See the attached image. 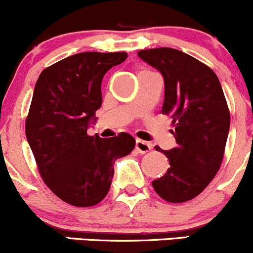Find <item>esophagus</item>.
I'll use <instances>...</instances> for the list:
<instances>
[{
    "label": "esophagus",
    "instance_id": "34e87169",
    "mask_svg": "<svg viewBox=\"0 0 253 253\" xmlns=\"http://www.w3.org/2000/svg\"><path fill=\"white\" fill-rule=\"evenodd\" d=\"M135 149H137L138 153L145 154L151 150V144L148 142H144V140L137 139V142H135Z\"/></svg>",
    "mask_w": 253,
    "mask_h": 253
}]
</instances>
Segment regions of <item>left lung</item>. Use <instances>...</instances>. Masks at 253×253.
I'll list each match as a JSON object with an SVG mask.
<instances>
[{
	"instance_id": "8db88e82",
	"label": "left lung",
	"mask_w": 253,
	"mask_h": 253,
	"mask_svg": "<svg viewBox=\"0 0 253 253\" xmlns=\"http://www.w3.org/2000/svg\"><path fill=\"white\" fill-rule=\"evenodd\" d=\"M138 57L160 71L165 82L162 114L169 116L175 148L162 151L169 171L153 187L169 203L191 200L219 169L230 126V114L216 74L182 50L143 49Z\"/></svg>"
}]
</instances>
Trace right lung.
Here are the masks:
<instances>
[{
  "label": "right lung",
  "instance_id": "obj_1",
  "mask_svg": "<svg viewBox=\"0 0 253 253\" xmlns=\"http://www.w3.org/2000/svg\"><path fill=\"white\" fill-rule=\"evenodd\" d=\"M126 52H84L40 74L25 122L40 174L58 198L79 207L100 203L110 189L114 164L134 149L128 133L88 135L102 106V80Z\"/></svg>",
  "mask_w": 253,
  "mask_h": 253
}]
</instances>
